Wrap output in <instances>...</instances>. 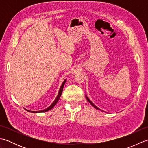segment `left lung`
I'll list each match as a JSON object with an SVG mask.
<instances>
[{
  "mask_svg": "<svg viewBox=\"0 0 148 148\" xmlns=\"http://www.w3.org/2000/svg\"><path fill=\"white\" fill-rule=\"evenodd\" d=\"M86 99H87V100H88V101L89 102H90V104L91 105H92L93 107V108H95L96 109H98V110H100V111H102V112H103V111H102V110H101V109H99V108H98V107H97L95 104H94V103L92 102V101H91V100L88 99V97L86 95Z\"/></svg>",
  "mask_w": 148,
  "mask_h": 148,
  "instance_id": "8db88e82",
  "label": "left lung"
}]
</instances>
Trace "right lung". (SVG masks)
Here are the masks:
<instances>
[{
    "instance_id": "right-lung-1",
    "label": "right lung",
    "mask_w": 148,
    "mask_h": 148,
    "mask_svg": "<svg viewBox=\"0 0 148 148\" xmlns=\"http://www.w3.org/2000/svg\"><path fill=\"white\" fill-rule=\"evenodd\" d=\"M66 81H67V79H65L64 81V82L62 83V85H61V86H60V90H59V92H58V95H57V96H56V99H55V100H54V101H53V102L51 103V105H50L48 108H46V109H44V110H41V111H29V110H28V109H26L27 111H29V112H33V113H37V112H46V111H49V110H51L53 107H54L56 104V103L58 102V100H59V99H60V96H61V95H62V92H63V88H64V84H65V82H66Z\"/></svg>"
}]
</instances>
